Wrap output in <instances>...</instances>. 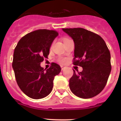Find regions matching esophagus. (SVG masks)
Returning a JSON list of instances; mask_svg holds the SVG:
<instances>
[{
  "label": "esophagus",
  "instance_id": "1",
  "mask_svg": "<svg viewBox=\"0 0 121 121\" xmlns=\"http://www.w3.org/2000/svg\"><path fill=\"white\" fill-rule=\"evenodd\" d=\"M60 67H61V70H64V68H65V67H64V66H62V65L60 66Z\"/></svg>",
  "mask_w": 121,
  "mask_h": 121
}]
</instances>
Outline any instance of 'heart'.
Listing matches in <instances>:
<instances>
[{"label":"heart","mask_w":121,"mask_h":121,"mask_svg":"<svg viewBox=\"0 0 121 121\" xmlns=\"http://www.w3.org/2000/svg\"><path fill=\"white\" fill-rule=\"evenodd\" d=\"M59 61L60 63H64V62H65L66 60L64 58H59Z\"/></svg>","instance_id":"b5f03b06"}]
</instances>
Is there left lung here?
<instances>
[{"mask_svg":"<svg viewBox=\"0 0 121 121\" xmlns=\"http://www.w3.org/2000/svg\"><path fill=\"white\" fill-rule=\"evenodd\" d=\"M74 43L73 64L82 67L74 73L69 86L74 95L93 98L104 88L110 74L111 56L106 43L99 35L82 28H62Z\"/></svg>","mask_w":121,"mask_h":121,"instance_id":"8db88e82","label":"left lung"}]
</instances>
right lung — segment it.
I'll list each match as a JSON object with an SVG mask.
<instances>
[{
	"label": "right lung",
	"mask_w": 121,
	"mask_h": 121,
	"mask_svg": "<svg viewBox=\"0 0 121 121\" xmlns=\"http://www.w3.org/2000/svg\"><path fill=\"white\" fill-rule=\"evenodd\" d=\"M57 36L56 31H34L22 37L15 48L12 66L16 79L21 90L32 99L47 96L53 89L54 76L61 71L56 63L47 70L40 66Z\"/></svg>",
	"instance_id": "add662e5"
}]
</instances>
